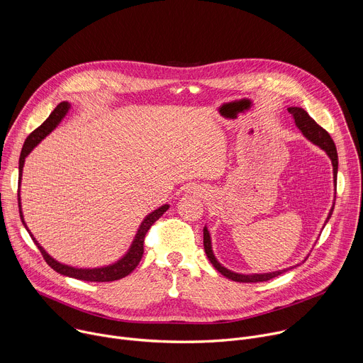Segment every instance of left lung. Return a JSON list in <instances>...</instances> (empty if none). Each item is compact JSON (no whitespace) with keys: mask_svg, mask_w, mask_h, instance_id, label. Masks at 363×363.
<instances>
[{"mask_svg":"<svg viewBox=\"0 0 363 363\" xmlns=\"http://www.w3.org/2000/svg\"><path fill=\"white\" fill-rule=\"evenodd\" d=\"M289 113L293 115L294 118V122H296V126L301 130V133L310 140L313 142L315 145L320 146L328 155L329 158L332 161V165H333V178H335V186H336V177H337V150H336V146H335V142L333 139L330 138V135L322 128L319 126L312 118L308 116V113L301 109V108H289ZM332 213H333V206L332 210L328 216V220L326 223L329 221V218L332 217ZM203 250L206 252V257L210 258L211 264L223 274L225 276L227 279H231L233 281H240V283H260V281H267L270 279H274L280 274H283L284 272L293 269H284V270H279V272H273V273H264V274H238V273H234L228 269H225L224 266H221L217 258L213 252V247H211V237H210V233H208V228L203 227Z\"/></svg>","mask_w":363,"mask_h":363,"instance_id":"left-lung-1","label":"left lung"}]
</instances>
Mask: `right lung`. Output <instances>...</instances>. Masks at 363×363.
Here are the masks:
<instances>
[{"mask_svg":"<svg viewBox=\"0 0 363 363\" xmlns=\"http://www.w3.org/2000/svg\"><path fill=\"white\" fill-rule=\"evenodd\" d=\"M70 109V103L69 101H62L57 105V108L50 113V116L35 129L33 130L28 138L26 139L24 142V146H23V150H21V155H20V167H18V184H21V175H23V167H24V162H26V157L27 155L48 135L51 133V130H55L57 128V125L62 122V119L67 115ZM20 196V195H18ZM18 206H20V217H21V221L24 224V227L27 228V224L24 221V217H23V211H21V202H20V198H18ZM169 208V205L165 203L162 206H160L158 210H155L153 213H150L149 216H146V218L142 221L133 241H132V245L129 248V251L121 258L119 262L111 264V266H106V267H99V269H76V267H72V266H66V264H62L59 263L57 260H55L53 257L48 255L45 252V250L37 242V240L33 237V234L30 233V230L27 228L28 234L31 235L33 241L35 242V245L38 247L41 255L44 257V260L47 262V264L56 270L57 273L63 274V276H67V277H73V279H77V280H83V281H115V280H119V279H123L126 277L128 274H130L136 266L139 264L140 258L143 255V241H145V235L147 233V230L152 227V224L160 220L162 217L164 213H167V210Z\"/></svg>","mask_w":363,"mask_h":363,"instance_id":"obj_1","label":"right lung"}]
</instances>
